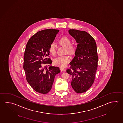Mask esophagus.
<instances>
[{
  "label": "esophagus",
  "instance_id": "1",
  "mask_svg": "<svg viewBox=\"0 0 123 123\" xmlns=\"http://www.w3.org/2000/svg\"><path fill=\"white\" fill-rule=\"evenodd\" d=\"M60 69L61 71H63L64 70H65V68L64 67H60Z\"/></svg>",
  "mask_w": 123,
  "mask_h": 123
}]
</instances>
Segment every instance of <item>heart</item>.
I'll return each mask as SVG.
<instances>
[{
	"instance_id": "b5f03b06",
	"label": "heart",
	"mask_w": 123,
	"mask_h": 123,
	"mask_svg": "<svg viewBox=\"0 0 123 123\" xmlns=\"http://www.w3.org/2000/svg\"><path fill=\"white\" fill-rule=\"evenodd\" d=\"M58 43L60 45H63L66 48V51L70 54H72L76 50V47L74 45L71 44V40L67 36H63L58 41ZM49 52L52 55H55L56 53V49L55 45L52 43L49 47ZM70 58L68 55H62L58 56L54 59V64L56 65L64 67L69 62Z\"/></svg>"
}]
</instances>
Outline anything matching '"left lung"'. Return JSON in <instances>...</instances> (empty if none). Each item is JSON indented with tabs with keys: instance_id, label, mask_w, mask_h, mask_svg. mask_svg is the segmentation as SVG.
Here are the masks:
<instances>
[{
	"instance_id": "1",
	"label": "left lung",
	"mask_w": 123,
	"mask_h": 123,
	"mask_svg": "<svg viewBox=\"0 0 123 123\" xmlns=\"http://www.w3.org/2000/svg\"><path fill=\"white\" fill-rule=\"evenodd\" d=\"M68 32L78 44L66 72L72 77V88L77 93H82L89 89L94 81L98 62L96 42L86 31L70 29Z\"/></svg>"
}]
</instances>
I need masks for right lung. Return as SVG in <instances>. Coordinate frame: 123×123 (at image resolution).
Returning <instances> with one entry per match:
<instances>
[{"label":"right lung","instance_id":"add662e5","mask_svg":"<svg viewBox=\"0 0 123 123\" xmlns=\"http://www.w3.org/2000/svg\"><path fill=\"white\" fill-rule=\"evenodd\" d=\"M59 30L47 29L38 31L30 38L24 54L23 69L28 83L35 91L46 94L51 90L55 76L60 72L58 67L51 65L49 47Z\"/></svg>","mask_w":123,"mask_h":123}]
</instances>
